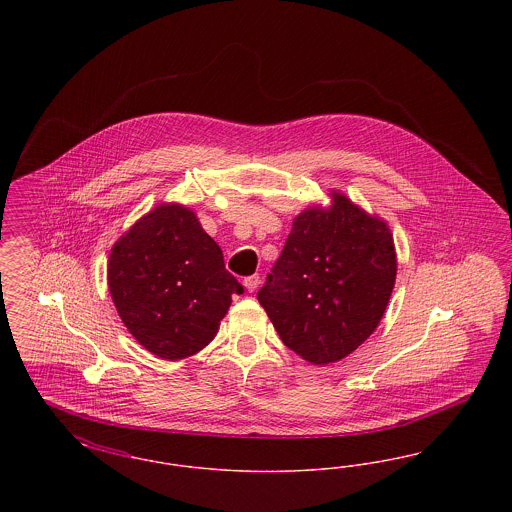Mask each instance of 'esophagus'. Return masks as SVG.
I'll use <instances>...</instances> for the list:
<instances>
[{"instance_id": "obj_1", "label": "esophagus", "mask_w": 512, "mask_h": 512, "mask_svg": "<svg viewBox=\"0 0 512 512\" xmlns=\"http://www.w3.org/2000/svg\"><path fill=\"white\" fill-rule=\"evenodd\" d=\"M259 284H261V278H259V274L247 276V278L244 280V286L247 292H255V290L259 288Z\"/></svg>"}]
</instances>
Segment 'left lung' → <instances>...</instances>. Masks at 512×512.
I'll return each mask as SVG.
<instances>
[{"label": "left lung", "instance_id": "obj_1", "mask_svg": "<svg viewBox=\"0 0 512 512\" xmlns=\"http://www.w3.org/2000/svg\"><path fill=\"white\" fill-rule=\"evenodd\" d=\"M309 207L257 293L280 340L313 365L353 353L376 330L390 301L397 259L390 226L347 195Z\"/></svg>", "mask_w": 512, "mask_h": 512}]
</instances>
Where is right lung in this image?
Instances as JSON below:
<instances>
[{
  "instance_id": "add662e5",
  "label": "right lung",
  "mask_w": 512,
  "mask_h": 512,
  "mask_svg": "<svg viewBox=\"0 0 512 512\" xmlns=\"http://www.w3.org/2000/svg\"><path fill=\"white\" fill-rule=\"evenodd\" d=\"M107 284L128 332L149 353L178 361L217 336L242 284L194 211L161 203L113 245Z\"/></svg>"
}]
</instances>
